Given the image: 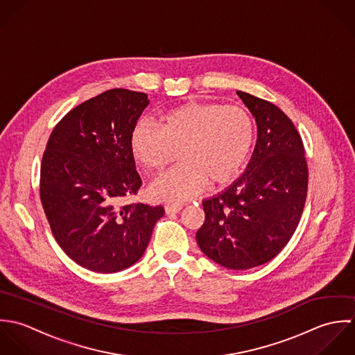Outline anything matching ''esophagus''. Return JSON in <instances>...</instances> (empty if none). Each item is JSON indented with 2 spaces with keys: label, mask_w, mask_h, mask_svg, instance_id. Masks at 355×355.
Segmentation results:
<instances>
[{
  "label": "esophagus",
  "mask_w": 355,
  "mask_h": 355,
  "mask_svg": "<svg viewBox=\"0 0 355 355\" xmlns=\"http://www.w3.org/2000/svg\"><path fill=\"white\" fill-rule=\"evenodd\" d=\"M164 210H166V213L167 214L180 213V211L182 210V205H180V203L167 205V206L164 207Z\"/></svg>",
  "instance_id": "1"
}]
</instances>
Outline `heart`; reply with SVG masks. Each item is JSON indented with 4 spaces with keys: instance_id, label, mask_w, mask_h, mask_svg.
Here are the masks:
<instances>
[{
    "instance_id": "heart-1",
    "label": "heart",
    "mask_w": 355,
    "mask_h": 355,
    "mask_svg": "<svg viewBox=\"0 0 355 355\" xmlns=\"http://www.w3.org/2000/svg\"><path fill=\"white\" fill-rule=\"evenodd\" d=\"M255 141V125L247 110L219 103H189L166 112L159 128L140 123L130 149L148 173H162L180 149L182 160L159 178L150 193L157 200L182 202L210 185L233 180Z\"/></svg>"
}]
</instances>
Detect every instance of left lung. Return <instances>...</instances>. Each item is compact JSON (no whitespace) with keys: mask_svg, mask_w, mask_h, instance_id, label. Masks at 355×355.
<instances>
[{"mask_svg":"<svg viewBox=\"0 0 355 355\" xmlns=\"http://www.w3.org/2000/svg\"><path fill=\"white\" fill-rule=\"evenodd\" d=\"M258 125L244 174L203 202L200 250L223 268L245 270L273 259L291 240L303 213L309 168L292 121L273 103L237 92Z\"/></svg>","mask_w":355,"mask_h":355,"instance_id":"8db88e82","label":"left lung"}]
</instances>
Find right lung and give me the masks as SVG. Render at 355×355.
I'll return each mask as SVG.
<instances>
[{"mask_svg":"<svg viewBox=\"0 0 355 355\" xmlns=\"http://www.w3.org/2000/svg\"><path fill=\"white\" fill-rule=\"evenodd\" d=\"M145 93L111 89L72 108L55 126L41 163L40 196L52 233L73 262L115 273L148 247L162 206L121 205L142 181L130 140Z\"/></svg>","mask_w":355,"mask_h":355,"instance_id":"obj_1","label":"right lung"}]
</instances>
